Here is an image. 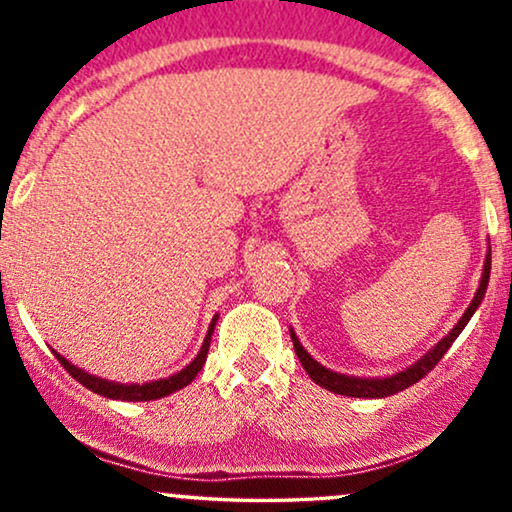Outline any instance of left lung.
<instances>
[{"mask_svg":"<svg viewBox=\"0 0 512 512\" xmlns=\"http://www.w3.org/2000/svg\"><path fill=\"white\" fill-rule=\"evenodd\" d=\"M489 274H491V248H489V255H486V260H484V272H481L479 289H477V293H474V298H472V303H469V308L464 310V315L460 317V322H457V325L452 327V330L445 334V337L440 339L436 346H433V349H428L426 354L419 358V361L411 363L409 368L399 370V373H395V375H387V378H356V375L334 373V370L325 368V366H322V363H317L315 358L303 349V344L298 342L296 332L291 330V342H293V349H296L298 361L303 363L305 373H308L317 385L325 387V390L334 392V395L378 399V397H390V395H395V392L407 390V387H411L414 383H419V380L424 378V375H428L433 368H436V363L445 356V351L450 349L452 342H455V339L460 337V332L464 330V327H467V322L472 320V315L477 313V308H479L481 301H484V296H486V289H489Z\"/></svg>","mask_w":512,"mask_h":512,"instance_id":"left-lung-1","label":"left lung"}]
</instances>
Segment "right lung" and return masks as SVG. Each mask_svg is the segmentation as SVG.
I'll return each instance as SVG.
<instances>
[{
  "instance_id": "right-lung-1",
  "label": "right lung",
  "mask_w": 512,
  "mask_h": 512,
  "mask_svg": "<svg viewBox=\"0 0 512 512\" xmlns=\"http://www.w3.org/2000/svg\"><path fill=\"white\" fill-rule=\"evenodd\" d=\"M216 320H219V315H214V320H211L209 332H207V337H204V344H202V349H199V354L192 358L185 368L178 370L175 375H170V378H163V380H154V383H142V385L113 383V380L98 378V375H91V373H86V370L76 368L72 361H67V358H64L62 354H57V351H55V356H57V361L67 368V373L72 375V378L79 380V383L88 387L91 392H96V395H103L110 399H122V402H151V399H161L166 395H173V392L182 390V387H187L192 380L197 378V373L202 370L204 361H207L211 334H214Z\"/></svg>"
}]
</instances>
